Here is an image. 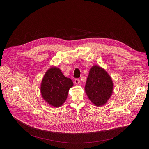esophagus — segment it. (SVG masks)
Wrapping results in <instances>:
<instances>
[{"label":"esophagus","instance_id":"esophagus-1","mask_svg":"<svg viewBox=\"0 0 149 149\" xmlns=\"http://www.w3.org/2000/svg\"><path fill=\"white\" fill-rule=\"evenodd\" d=\"M74 82L76 85H78L80 83V80L79 79H75L74 80Z\"/></svg>","mask_w":149,"mask_h":149}]
</instances>
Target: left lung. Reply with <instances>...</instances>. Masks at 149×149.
Instances as JSON below:
<instances>
[{"label":"left lung","mask_w":149,"mask_h":149,"mask_svg":"<svg viewBox=\"0 0 149 149\" xmlns=\"http://www.w3.org/2000/svg\"><path fill=\"white\" fill-rule=\"evenodd\" d=\"M113 89V81L106 70L99 65L92 66L85 86L89 100L97 107L102 106L112 96Z\"/></svg>","instance_id":"obj_1"}]
</instances>
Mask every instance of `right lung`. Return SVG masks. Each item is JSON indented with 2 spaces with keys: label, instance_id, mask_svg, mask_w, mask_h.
Instances as JSON below:
<instances>
[{
  "label": "right lung",
  "instance_id": "add662e5",
  "mask_svg": "<svg viewBox=\"0 0 149 149\" xmlns=\"http://www.w3.org/2000/svg\"><path fill=\"white\" fill-rule=\"evenodd\" d=\"M73 86L72 80L65 77L59 68L52 66L47 70L42 80L41 95L50 105L61 107L65 102L69 89Z\"/></svg>",
  "mask_w": 149,
  "mask_h": 149
}]
</instances>
